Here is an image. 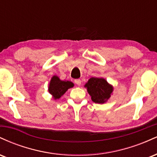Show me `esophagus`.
Instances as JSON below:
<instances>
[{
	"mask_svg": "<svg viewBox=\"0 0 157 157\" xmlns=\"http://www.w3.org/2000/svg\"><path fill=\"white\" fill-rule=\"evenodd\" d=\"M75 82L77 85V86H80L81 82H81V80H80V79H77V80H75Z\"/></svg>",
	"mask_w": 157,
	"mask_h": 157,
	"instance_id": "1",
	"label": "esophagus"
}]
</instances>
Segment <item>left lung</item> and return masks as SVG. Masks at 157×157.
I'll list each match as a JSON object with an SVG mask.
<instances>
[{
  "mask_svg": "<svg viewBox=\"0 0 157 157\" xmlns=\"http://www.w3.org/2000/svg\"><path fill=\"white\" fill-rule=\"evenodd\" d=\"M84 87L95 103H105L112 94L113 87L102 77H91L85 84Z\"/></svg>",
  "mask_w": 157,
  "mask_h": 157,
  "instance_id": "8db88e82",
  "label": "left lung"
}]
</instances>
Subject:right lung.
<instances>
[{
  "instance_id": "obj_1",
  "label": "right lung",
  "mask_w": 157,
  "mask_h": 157,
  "mask_svg": "<svg viewBox=\"0 0 157 157\" xmlns=\"http://www.w3.org/2000/svg\"><path fill=\"white\" fill-rule=\"evenodd\" d=\"M74 83L68 80H61L57 75H54L48 84V92L54 100L60 99L68 89L74 87Z\"/></svg>"
}]
</instances>
